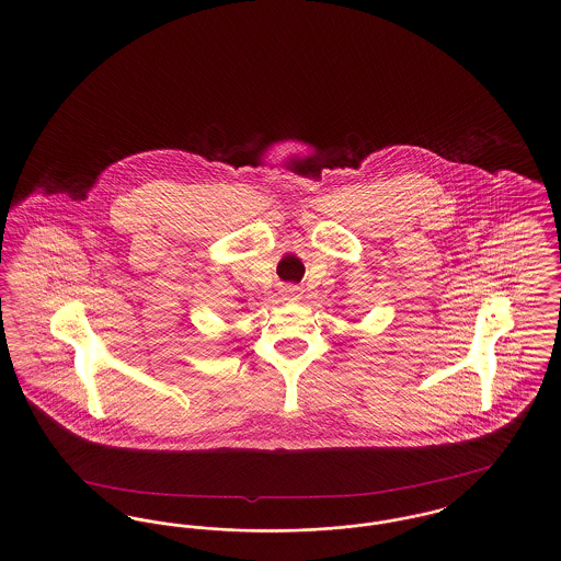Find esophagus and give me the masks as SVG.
<instances>
[{
    "instance_id": "1",
    "label": "esophagus",
    "mask_w": 561,
    "mask_h": 561,
    "mask_svg": "<svg viewBox=\"0 0 561 561\" xmlns=\"http://www.w3.org/2000/svg\"><path fill=\"white\" fill-rule=\"evenodd\" d=\"M282 296H284V300H298L302 296V288L288 284V286L282 288Z\"/></svg>"
}]
</instances>
